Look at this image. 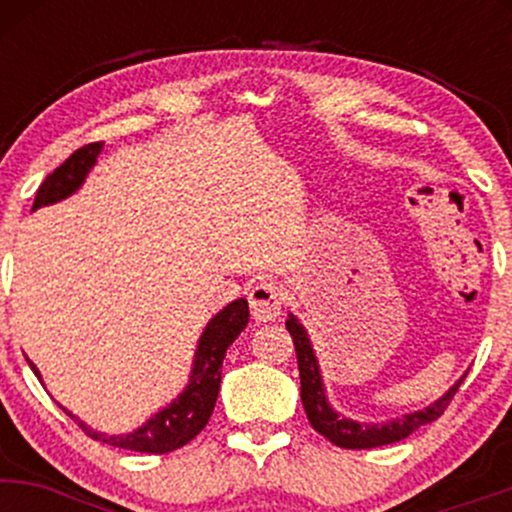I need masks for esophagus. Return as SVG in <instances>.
Returning <instances> with one entry per match:
<instances>
[{"label": "esophagus", "mask_w": 512, "mask_h": 512, "mask_svg": "<svg viewBox=\"0 0 512 512\" xmlns=\"http://www.w3.org/2000/svg\"><path fill=\"white\" fill-rule=\"evenodd\" d=\"M248 301H250L252 317H255L257 322H267L281 313V308H284V301H286V293L279 284H276V281H260V284H255L250 289Z\"/></svg>", "instance_id": "34e87169"}]
</instances>
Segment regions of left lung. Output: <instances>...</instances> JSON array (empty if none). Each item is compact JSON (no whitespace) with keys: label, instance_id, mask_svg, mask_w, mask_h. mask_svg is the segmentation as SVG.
<instances>
[{"label":"left lung","instance_id":"left-lung-1","mask_svg":"<svg viewBox=\"0 0 512 512\" xmlns=\"http://www.w3.org/2000/svg\"><path fill=\"white\" fill-rule=\"evenodd\" d=\"M286 330H289L293 339V349H296L298 358V370H301V399L305 414H308L310 426L317 433H322L330 443L339 445L344 450H368V448H380V445L397 443V440L409 438L411 433L419 431L421 426L436 421L448 404L455 397V392L460 390L462 380L457 383L445 397H440L436 404L424 411H416V414H407L402 419L387 421V424H356V421L342 419L337 416V411H332L330 404L325 399V390H322L320 370H317V361L313 349H310L308 334L301 325L296 322V317L286 320Z\"/></svg>","mask_w":512,"mask_h":512}]
</instances>
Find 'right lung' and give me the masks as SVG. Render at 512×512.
<instances>
[{
    "mask_svg": "<svg viewBox=\"0 0 512 512\" xmlns=\"http://www.w3.org/2000/svg\"><path fill=\"white\" fill-rule=\"evenodd\" d=\"M101 146L103 142L81 146V149H76L60 168H55V173H50L43 185L38 187L33 209L43 207V204L60 202V199L72 195L76 187L84 182L88 168L96 163V156L101 154ZM248 317V301L240 298V301L226 305V308L209 322L202 339H199L195 368H192L187 390L182 392L168 409L158 411L154 419L146 421V424L142 428H137L134 433H127V436H105V433L91 431L84 421L76 419V416L69 414L67 409L64 411L72 416L76 424H79V428H84L86 436H91L93 440H101V443L115 445V448L151 452V455H166V452L182 448V445L190 443L192 438H197L199 433H202V428L209 424L216 397H219L223 356H226L228 346L236 342L238 334L245 330ZM31 368L33 373L38 375V368H35L33 363Z\"/></svg>",
    "mask_w": 512,
    "mask_h": 512,
    "instance_id": "right-lung-1",
    "label": "right lung"
}]
</instances>
